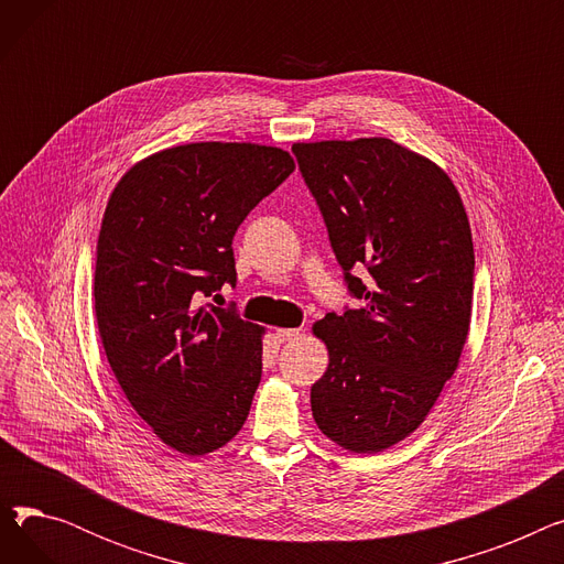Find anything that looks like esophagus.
Segmentation results:
<instances>
[{"label":"esophagus","instance_id":"esophagus-1","mask_svg":"<svg viewBox=\"0 0 564 564\" xmlns=\"http://www.w3.org/2000/svg\"><path fill=\"white\" fill-rule=\"evenodd\" d=\"M300 336H302V329H285V327L276 329V338L281 343H292L294 338H300Z\"/></svg>","mask_w":564,"mask_h":564}]
</instances>
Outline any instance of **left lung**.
<instances>
[{
    "mask_svg": "<svg viewBox=\"0 0 564 564\" xmlns=\"http://www.w3.org/2000/svg\"><path fill=\"white\" fill-rule=\"evenodd\" d=\"M292 153L349 290L366 300L313 324L329 351L313 419L340 448L375 455L421 427L459 366L476 270L468 215L451 175L393 139L300 141Z\"/></svg>",
    "mask_w": 564,
    "mask_h": 564,
    "instance_id": "1",
    "label": "left lung"
}]
</instances>
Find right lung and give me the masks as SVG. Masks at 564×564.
Here are the masks:
<instances>
[{
  "mask_svg": "<svg viewBox=\"0 0 564 564\" xmlns=\"http://www.w3.org/2000/svg\"><path fill=\"white\" fill-rule=\"evenodd\" d=\"M294 171L276 145L196 141L132 164L109 194L94 304L107 361L141 421L200 457L242 430L264 329L200 304L235 283L232 235Z\"/></svg>",
  "mask_w": 564,
  "mask_h": 564,
  "instance_id": "obj_1",
  "label": "right lung"
}]
</instances>
